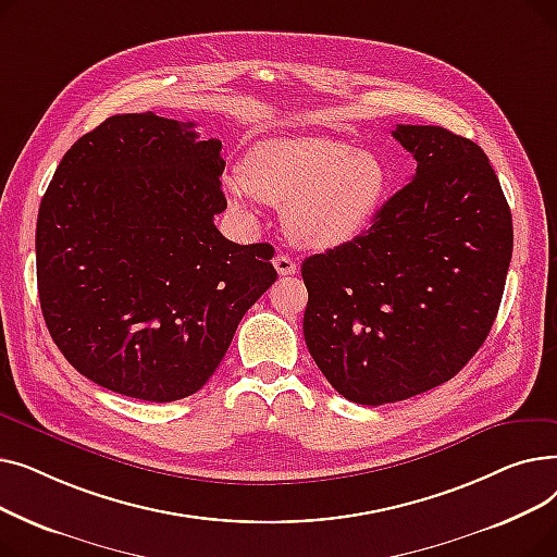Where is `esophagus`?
<instances>
[{
    "mask_svg": "<svg viewBox=\"0 0 557 557\" xmlns=\"http://www.w3.org/2000/svg\"><path fill=\"white\" fill-rule=\"evenodd\" d=\"M273 267L280 275H296L298 273V261L288 255H277L273 259Z\"/></svg>",
    "mask_w": 557,
    "mask_h": 557,
    "instance_id": "obj_1",
    "label": "esophagus"
}]
</instances>
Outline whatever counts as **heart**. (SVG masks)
Returning a JSON list of instances; mask_svg holds the SVG:
<instances>
[{
  "instance_id": "obj_1",
  "label": "heart",
  "mask_w": 557,
  "mask_h": 557,
  "mask_svg": "<svg viewBox=\"0 0 557 557\" xmlns=\"http://www.w3.org/2000/svg\"><path fill=\"white\" fill-rule=\"evenodd\" d=\"M391 189L386 162L372 151L327 137L267 139L248 153L242 173L225 181L230 205L248 200L284 210L290 239L307 248H336L372 223Z\"/></svg>"
}]
</instances>
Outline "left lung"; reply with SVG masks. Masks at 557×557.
Listing matches in <instances>:
<instances>
[{
  "label": "left lung",
  "mask_w": 557,
  "mask_h": 557,
  "mask_svg": "<svg viewBox=\"0 0 557 557\" xmlns=\"http://www.w3.org/2000/svg\"><path fill=\"white\" fill-rule=\"evenodd\" d=\"M393 137L418 162L361 237L302 261L305 341L349 401L379 406L441 386L470 361L499 311L512 214L472 139L441 126Z\"/></svg>",
  "instance_id": "1"
}]
</instances>
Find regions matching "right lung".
I'll return each instance as SVG.
<instances>
[{
  "instance_id": "1",
  "label": "right lung",
  "mask_w": 557,
  "mask_h": 557,
  "mask_svg": "<svg viewBox=\"0 0 557 557\" xmlns=\"http://www.w3.org/2000/svg\"><path fill=\"white\" fill-rule=\"evenodd\" d=\"M153 112L114 114L63 156L36 225L47 330L90 382L144 401L205 386L277 280L271 244L239 246L219 139Z\"/></svg>"
}]
</instances>
